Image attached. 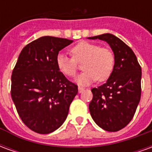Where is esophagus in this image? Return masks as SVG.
I'll use <instances>...</instances> for the list:
<instances>
[{
  "mask_svg": "<svg viewBox=\"0 0 152 152\" xmlns=\"http://www.w3.org/2000/svg\"><path fill=\"white\" fill-rule=\"evenodd\" d=\"M84 90H85V89H84L83 87H80V86H79V87H78V92H79L80 94V93L84 92Z\"/></svg>",
  "mask_w": 152,
  "mask_h": 152,
  "instance_id": "34e87169",
  "label": "esophagus"
}]
</instances>
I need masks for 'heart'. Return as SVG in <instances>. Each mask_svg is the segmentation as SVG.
Wrapping results in <instances>:
<instances>
[{"mask_svg":"<svg viewBox=\"0 0 152 152\" xmlns=\"http://www.w3.org/2000/svg\"><path fill=\"white\" fill-rule=\"evenodd\" d=\"M72 57L58 53L56 64L65 76L72 77L78 69V63H83L85 70L76 78L80 86H88L98 79L104 81L112 75L115 66V55L112 50L87 41L77 44L72 49Z\"/></svg>","mask_w":152,"mask_h":152,"instance_id":"b5f03b06","label":"heart"}]
</instances>
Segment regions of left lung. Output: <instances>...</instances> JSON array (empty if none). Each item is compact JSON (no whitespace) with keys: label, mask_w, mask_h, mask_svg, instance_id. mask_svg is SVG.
<instances>
[{"label":"left lung","mask_w":152,"mask_h":152,"mask_svg":"<svg viewBox=\"0 0 152 152\" xmlns=\"http://www.w3.org/2000/svg\"><path fill=\"white\" fill-rule=\"evenodd\" d=\"M88 38L107 42L114 53V70L105 84L91 89L89 109L99 127L116 132L125 127L135 114L141 99L142 69L134 51L114 35Z\"/></svg>","instance_id":"1"}]
</instances>
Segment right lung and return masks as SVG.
Returning <instances> with one entry per match:
<instances>
[{
    "instance_id": "1",
    "label": "right lung",
    "mask_w": 152,
    "mask_h": 152,
    "mask_svg": "<svg viewBox=\"0 0 152 152\" xmlns=\"http://www.w3.org/2000/svg\"><path fill=\"white\" fill-rule=\"evenodd\" d=\"M73 40L42 37L27 45L11 76V97L18 115L30 129L46 134L63 124L78 87L66 79L56 57Z\"/></svg>"
}]
</instances>
